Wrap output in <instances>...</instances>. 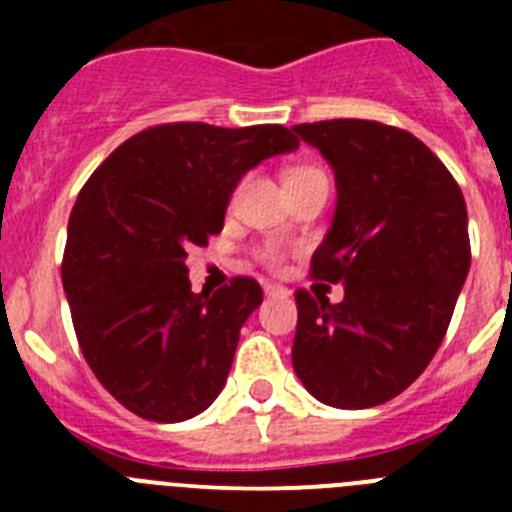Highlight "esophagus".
<instances>
[{
	"mask_svg": "<svg viewBox=\"0 0 512 512\" xmlns=\"http://www.w3.org/2000/svg\"><path fill=\"white\" fill-rule=\"evenodd\" d=\"M264 295L266 297H289V289L279 287V284H264Z\"/></svg>",
	"mask_w": 512,
	"mask_h": 512,
	"instance_id": "obj_1",
	"label": "esophagus"
}]
</instances>
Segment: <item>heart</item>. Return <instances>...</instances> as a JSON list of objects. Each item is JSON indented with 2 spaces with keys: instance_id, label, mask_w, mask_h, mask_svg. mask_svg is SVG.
<instances>
[{
  "instance_id": "b5f03b06",
  "label": "heart",
  "mask_w": 512,
  "mask_h": 512,
  "mask_svg": "<svg viewBox=\"0 0 512 512\" xmlns=\"http://www.w3.org/2000/svg\"><path fill=\"white\" fill-rule=\"evenodd\" d=\"M300 176H323V174H320V171H315V169H295V171H292V174L287 176V179H300ZM264 259L266 261H277V256H274V253L269 251L264 256Z\"/></svg>"
}]
</instances>
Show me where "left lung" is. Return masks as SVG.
Segmentation results:
<instances>
[{"label": "left lung", "instance_id": "left-lung-1", "mask_svg": "<svg viewBox=\"0 0 512 512\" xmlns=\"http://www.w3.org/2000/svg\"><path fill=\"white\" fill-rule=\"evenodd\" d=\"M336 174V212L300 289L292 366L323 405L364 410L408 390L441 346L467 282L469 220L449 169L408 130L374 120L295 125Z\"/></svg>", "mask_w": 512, "mask_h": 512}]
</instances>
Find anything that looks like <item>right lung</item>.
I'll use <instances>...</instances> for the list:
<instances>
[{"instance_id": "add662e5", "label": "right lung", "mask_w": 512, "mask_h": 512, "mask_svg": "<svg viewBox=\"0 0 512 512\" xmlns=\"http://www.w3.org/2000/svg\"><path fill=\"white\" fill-rule=\"evenodd\" d=\"M297 146L282 125L171 122L125 140L89 176L69 217L63 292L81 354L130 413L182 423L220 395L264 292L235 277L194 295L187 251L223 230L246 171Z\"/></svg>"}]
</instances>
